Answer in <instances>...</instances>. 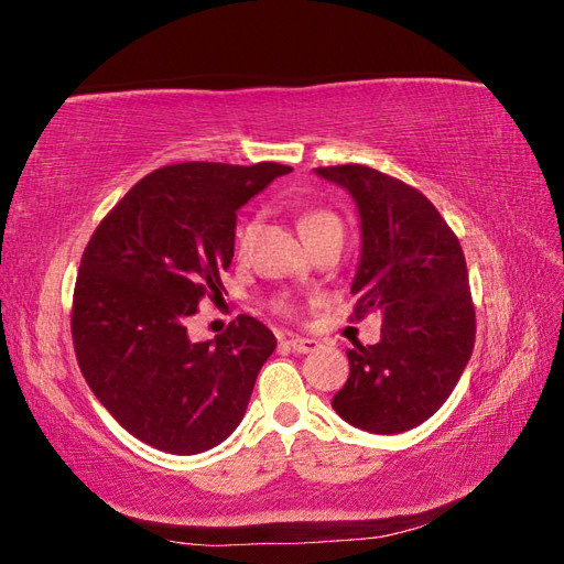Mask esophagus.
I'll use <instances>...</instances> for the list:
<instances>
[{
	"label": "esophagus",
	"mask_w": 564,
	"mask_h": 564,
	"mask_svg": "<svg viewBox=\"0 0 564 564\" xmlns=\"http://www.w3.org/2000/svg\"><path fill=\"white\" fill-rule=\"evenodd\" d=\"M286 344L294 352H313V350H317L319 340L317 338H305V336H292L286 340Z\"/></svg>",
	"instance_id": "34e87169"
}]
</instances>
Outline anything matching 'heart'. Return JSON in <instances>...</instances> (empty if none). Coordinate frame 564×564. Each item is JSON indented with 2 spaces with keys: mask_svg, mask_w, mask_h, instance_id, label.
<instances>
[{
  "mask_svg": "<svg viewBox=\"0 0 564 564\" xmlns=\"http://www.w3.org/2000/svg\"><path fill=\"white\" fill-rule=\"evenodd\" d=\"M338 218L332 216L329 212H322V209H311V212H303L301 218H299V228L303 232V237H308L311 232L319 230V228H327V226H336ZM256 226H259V220L256 218H245L240 226H237L235 230V251L237 253H247L249 247H251V240H253V232H256ZM272 308H275L278 313L282 315H294L296 313V305L294 301L289 299H275L272 301Z\"/></svg>",
  "mask_w": 564,
  "mask_h": 564,
  "instance_id": "1",
  "label": "heart"
}]
</instances>
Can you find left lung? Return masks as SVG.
I'll list each match as a JSON object with an SVG mask.
<instances>
[{"mask_svg":"<svg viewBox=\"0 0 564 564\" xmlns=\"http://www.w3.org/2000/svg\"><path fill=\"white\" fill-rule=\"evenodd\" d=\"M357 204L362 253L352 317L383 315L381 340L348 350L350 377L332 406L350 425L395 435L452 395L475 346V308L458 237L416 187L362 164L319 166Z\"/></svg>","mask_w":564,"mask_h":564,"instance_id":"8db88e82","label":"left lung"}]
</instances>
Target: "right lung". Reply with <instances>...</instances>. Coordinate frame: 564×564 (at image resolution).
<instances>
[{
  "label": "right lung",
  "mask_w": 564,
  "mask_h": 564,
  "mask_svg": "<svg viewBox=\"0 0 564 564\" xmlns=\"http://www.w3.org/2000/svg\"><path fill=\"white\" fill-rule=\"evenodd\" d=\"M289 172L278 162L162 166L84 249L70 322L77 362L100 404L145 445L199 454L240 425L278 340L249 315L195 340L187 319L204 296L226 292L237 209Z\"/></svg>",
  "instance_id": "right-lung-1"
}]
</instances>
